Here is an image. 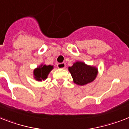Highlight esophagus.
Wrapping results in <instances>:
<instances>
[{"mask_svg": "<svg viewBox=\"0 0 129 129\" xmlns=\"http://www.w3.org/2000/svg\"><path fill=\"white\" fill-rule=\"evenodd\" d=\"M57 67L59 69H64L66 68V63H57Z\"/></svg>", "mask_w": 129, "mask_h": 129, "instance_id": "34e87169", "label": "esophagus"}]
</instances>
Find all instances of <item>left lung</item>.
Here are the masks:
<instances>
[{"label": "left lung", "mask_w": 129, "mask_h": 129, "mask_svg": "<svg viewBox=\"0 0 129 129\" xmlns=\"http://www.w3.org/2000/svg\"><path fill=\"white\" fill-rule=\"evenodd\" d=\"M75 84L85 85L93 82L97 77L98 69L93 66H89L83 61H77L68 68Z\"/></svg>", "instance_id": "left-lung-1"}]
</instances>
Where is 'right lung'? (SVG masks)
<instances>
[{
    "mask_svg": "<svg viewBox=\"0 0 129 129\" xmlns=\"http://www.w3.org/2000/svg\"><path fill=\"white\" fill-rule=\"evenodd\" d=\"M54 69V66L51 65H40L39 66L35 68L33 72L34 78L36 81H45L48 78V76L50 72Z\"/></svg>",
    "mask_w": 129,
    "mask_h": 129,
    "instance_id": "1",
    "label": "right lung"
}]
</instances>
